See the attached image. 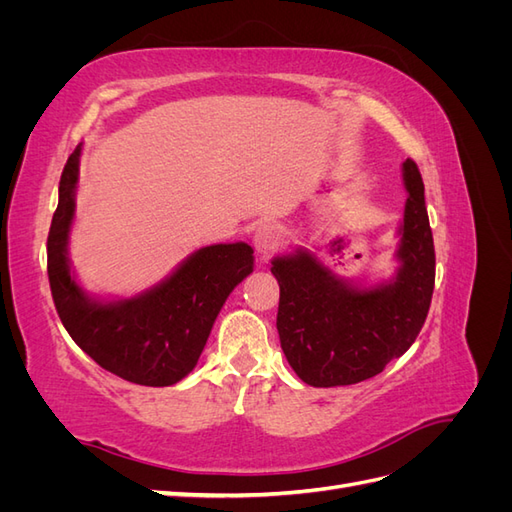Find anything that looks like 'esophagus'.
<instances>
[{"instance_id":"obj_1","label":"esophagus","mask_w":512,"mask_h":512,"mask_svg":"<svg viewBox=\"0 0 512 512\" xmlns=\"http://www.w3.org/2000/svg\"><path fill=\"white\" fill-rule=\"evenodd\" d=\"M280 241H282V232H280V228H277L275 224H260L254 230V237H252V243L256 247V252H260V254L273 252L275 247L280 245Z\"/></svg>"}]
</instances>
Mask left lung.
Wrapping results in <instances>:
<instances>
[{"mask_svg": "<svg viewBox=\"0 0 512 512\" xmlns=\"http://www.w3.org/2000/svg\"><path fill=\"white\" fill-rule=\"evenodd\" d=\"M408 190L399 228V269L391 282L359 288L299 250L275 256L280 284L277 333L290 367L309 386H346L374 378L421 333L436 282V252L425 185L414 160L404 162Z\"/></svg>", "mask_w": 512, "mask_h": 512, "instance_id": "obj_1", "label": "left lung"}]
</instances>
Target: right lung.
I'll return each instance as SVG.
<instances>
[{"instance_id":"right-lung-1","label":"right lung","mask_w":512,"mask_h":512,"mask_svg":"<svg viewBox=\"0 0 512 512\" xmlns=\"http://www.w3.org/2000/svg\"><path fill=\"white\" fill-rule=\"evenodd\" d=\"M81 145L59 179V203L46 241L49 284L66 331L102 369L143 386H170L196 367L228 294L254 271L247 243L200 247L158 286L121 301H96L68 262Z\"/></svg>"}]
</instances>
